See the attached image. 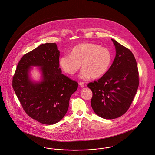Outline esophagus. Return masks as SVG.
<instances>
[{"label": "esophagus", "instance_id": "34e87169", "mask_svg": "<svg viewBox=\"0 0 155 155\" xmlns=\"http://www.w3.org/2000/svg\"><path fill=\"white\" fill-rule=\"evenodd\" d=\"M79 85H80V87H83V88L85 87V84H84V83H82V82H80V83H79Z\"/></svg>", "mask_w": 155, "mask_h": 155}]
</instances>
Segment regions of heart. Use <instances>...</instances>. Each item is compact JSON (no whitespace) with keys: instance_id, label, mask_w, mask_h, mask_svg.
<instances>
[{"instance_id":"obj_1","label":"heart","mask_w":155,"mask_h":155,"mask_svg":"<svg viewBox=\"0 0 155 155\" xmlns=\"http://www.w3.org/2000/svg\"><path fill=\"white\" fill-rule=\"evenodd\" d=\"M112 60V54L108 48L93 43H83L74 47L71 55H62L59 64L64 71L71 75L78 71L81 64L80 77L87 80L104 75L110 68Z\"/></svg>"}]
</instances>
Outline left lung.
Masks as SVG:
<instances>
[{"mask_svg": "<svg viewBox=\"0 0 155 155\" xmlns=\"http://www.w3.org/2000/svg\"><path fill=\"white\" fill-rule=\"evenodd\" d=\"M111 41L116 52L112 65L99 80L88 84L93 92L92 108L97 116L105 119L118 118L128 110L139 83L133 53L113 39Z\"/></svg>", "mask_w": 155, "mask_h": 155, "instance_id": "obj_1", "label": "left lung"}]
</instances>
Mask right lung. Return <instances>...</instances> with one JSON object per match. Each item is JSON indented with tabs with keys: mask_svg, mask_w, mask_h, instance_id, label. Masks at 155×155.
I'll return each instance as SVG.
<instances>
[{
	"mask_svg": "<svg viewBox=\"0 0 155 155\" xmlns=\"http://www.w3.org/2000/svg\"><path fill=\"white\" fill-rule=\"evenodd\" d=\"M59 58L55 43L43 44L24 55L13 77V88L25 111L44 124H54L64 117L78 88L77 82L62 74ZM32 66L39 67L41 81L31 80Z\"/></svg>",
	"mask_w": 155,
	"mask_h": 155,
	"instance_id": "1",
	"label": "right lung"
}]
</instances>
